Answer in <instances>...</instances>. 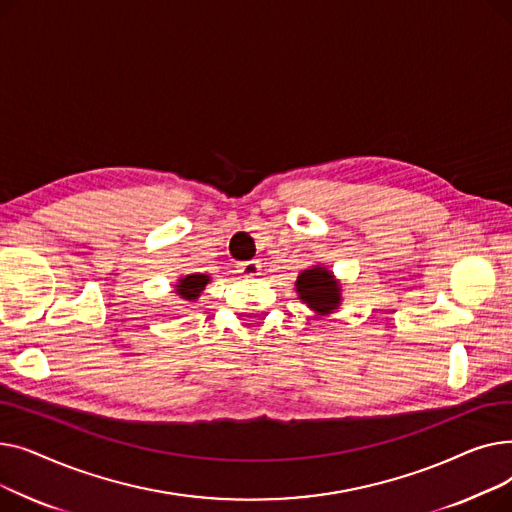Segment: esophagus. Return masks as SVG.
Masks as SVG:
<instances>
[{
    "instance_id": "obj_1",
    "label": "esophagus",
    "mask_w": 512,
    "mask_h": 512,
    "mask_svg": "<svg viewBox=\"0 0 512 512\" xmlns=\"http://www.w3.org/2000/svg\"><path fill=\"white\" fill-rule=\"evenodd\" d=\"M238 272L242 274V276H247V278H255V276H259L261 274V263L259 261H242V263H238Z\"/></svg>"
}]
</instances>
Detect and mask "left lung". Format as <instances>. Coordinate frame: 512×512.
Instances as JSON below:
<instances>
[{
	"label": "left lung",
	"instance_id": "8db88e82",
	"mask_svg": "<svg viewBox=\"0 0 512 512\" xmlns=\"http://www.w3.org/2000/svg\"><path fill=\"white\" fill-rule=\"evenodd\" d=\"M299 297L317 313H330L340 303V290L330 272L324 267H313L297 280Z\"/></svg>",
	"mask_w": 512,
	"mask_h": 512
}]
</instances>
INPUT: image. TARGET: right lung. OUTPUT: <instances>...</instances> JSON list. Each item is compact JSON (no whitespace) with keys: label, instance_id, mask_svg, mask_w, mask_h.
<instances>
[{"label":"right lung","instance_id":"add662e5","mask_svg":"<svg viewBox=\"0 0 512 512\" xmlns=\"http://www.w3.org/2000/svg\"><path fill=\"white\" fill-rule=\"evenodd\" d=\"M207 282H209V278L203 276V274L186 276V278H182V280L178 282L176 292L180 294V297H182L184 301H195V299L199 297V294H201V290L205 288Z\"/></svg>","mask_w":512,"mask_h":512}]
</instances>
